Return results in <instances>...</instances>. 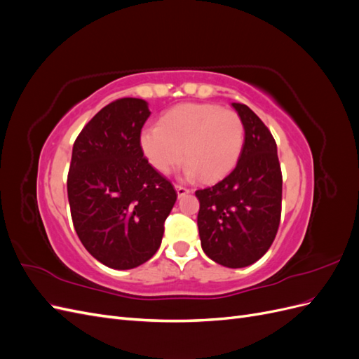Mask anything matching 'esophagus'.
<instances>
[{"mask_svg":"<svg viewBox=\"0 0 359 359\" xmlns=\"http://www.w3.org/2000/svg\"><path fill=\"white\" fill-rule=\"evenodd\" d=\"M175 190H177V193H178V198H182V196H186V194H189L191 190L190 189H187V187H184V186H175Z\"/></svg>","mask_w":359,"mask_h":359,"instance_id":"34e87169","label":"esophagus"}]
</instances>
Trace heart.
<instances>
[{
	"label": "heart",
	"instance_id": "1",
	"mask_svg": "<svg viewBox=\"0 0 359 359\" xmlns=\"http://www.w3.org/2000/svg\"><path fill=\"white\" fill-rule=\"evenodd\" d=\"M245 126L240 114L214 103L175 106L160 118L158 126L145 127L140 148L160 173H169L182 157L189 177L211 182L226 177L241 157Z\"/></svg>",
	"mask_w": 359,
	"mask_h": 359
}]
</instances>
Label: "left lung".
I'll return each mask as SVG.
<instances>
[{
  "label": "left lung",
  "instance_id": "1",
  "mask_svg": "<svg viewBox=\"0 0 359 359\" xmlns=\"http://www.w3.org/2000/svg\"><path fill=\"white\" fill-rule=\"evenodd\" d=\"M245 126L235 169L212 187L196 191L201 245L214 262L244 268L273 244L281 215V178L276 140L248 106L232 103Z\"/></svg>",
  "mask_w": 359,
  "mask_h": 359
}]
</instances>
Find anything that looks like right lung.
<instances>
[{
    "mask_svg": "<svg viewBox=\"0 0 359 359\" xmlns=\"http://www.w3.org/2000/svg\"><path fill=\"white\" fill-rule=\"evenodd\" d=\"M151 115L142 99H118L73 144L67 194L74 231L88 253L114 269L156 255L177 191L145 158L140 132Z\"/></svg>",
    "mask_w": 359,
    "mask_h": 359,
    "instance_id": "obj_1",
    "label": "right lung"
}]
</instances>
